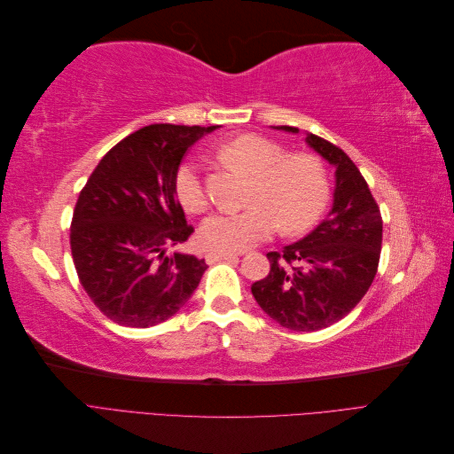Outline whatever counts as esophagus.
<instances>
[{
    "label": "esophagus",
    "instance_id": "esophagus-1",
    "mask_svg": "<svg viewBox=\"0 0 454 454\" xmlns=\"http://www.w3.org/2000/svg\"><path fill=\"white\" fill-rule=\"evenodd\" d=\"M239 254L235 252H217V250H210L208 254H206V261L208 263H214V261H219V259H237Z\"/></svg>",
    "mask_w": 454,
    "mask_h": 454
}]
</instances>
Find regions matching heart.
<instances>
[{
  "instance_id": "1",
  "label": "heart",
  "mask_w": 454,
  "mask_h": 454,
  "mask_svg": "<svg viewBox=\"0 0 454 454\" xmlns=\"http://www.w3.org/2000/svg\"><path fill=\"white\" fill-rule=\"evenodd\" d=\"M229 168L252 177L246 204L237 214H215L200 227L206 248L240 252L267 240L277 227L284 235H301L322 217L329 202L325 164L307 151L286 153L284 145L259 134H242L217 147ZM176 197L189 214H202L210 204L197 162H184L176 172Z\"/></svg>"
}]
</instances>
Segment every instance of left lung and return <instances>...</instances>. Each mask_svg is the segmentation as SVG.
<instances>
[{
	"mask_svg": "<svg viewBox=\"0 0 454 454\" xmlns=\"http://www.w3.org/2000/svg\"><path fill=\"white\" fill-rule=\"evenodd\" d=\"M307 144L335 167L333 208L303 240L269 252V274L252 284L257 305L292 332H318L345 318L373 284L382 246L379 204L358 167L320 136L307 134Z\"/></svg>",
	"mask_w": 454,
	"mask_h": 454,
	"instance_id": "left-lung-1",
	"label": "left lung"
}]
</instances>
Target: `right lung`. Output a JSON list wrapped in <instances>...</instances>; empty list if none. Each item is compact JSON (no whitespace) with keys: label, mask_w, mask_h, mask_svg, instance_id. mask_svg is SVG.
Here are the masks:
<instances>
[{"label":"right lung","mask_w":454,"mask_h":454,"mask_svg":"<svg viewBox=\"0 0 454 454\" xmlns=\"http://www.w3.org/2000/svg\"><path fill=\"white\" fill-rule=\"evenodd\" d=\"M214 127L149 125L114 145L81 189L70 227L81 286L106 318L157 325L193 295L208 265L168 254L193 235L174 180L187 149Z\"/></svg>","instance_id":"1"}]
</instances>
